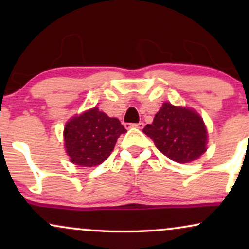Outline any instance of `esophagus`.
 Wrapping results in <instances>:
<instances>
[{"label": "esophagus", "instance_id": "1", "mask_svg": "<svg viewBox=\"0 0 249 249\" xmlns=\"http://www.w3.org/2000/svg\"><path fill=\"white\" fill-rule=\"evenodd\" d=\"M125 127H137V128H142L144 127V123L141 122L138 123V124H127V123H125Z\"/></svg>", "mask_w": 249, "mask_h": 249}]
</instances>
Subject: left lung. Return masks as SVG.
Returning <instances> with one entry per match:
<instances>
[{
  "label": "left lung",
  "mask_w": 249,
  "mask_h": 249,
  "mask_svg": "<svg viewBox=\"0 0 249 249\" xmlns=\"http://www.w3.org/2000/svg\"><path fill=\"white\" fill-rule=\"evenodd\" d=\"M142 132L171 160L186 164L207 150V130L198 112L188 107L164 103Z\"/></svg>",
  "instance_id": "8db88e82"
}]
</instances>
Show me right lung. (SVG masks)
<instances>
[{
  "instance_id": "obj_1",
  "label": "right lung",
  "mask_w": 249,
  "mask_h": 249,
  "mask_svg": "<svg viewBox=\"0 0 249 249\" xmlns=\"http://www.w3.org/2000/svg\"><path fill=\"white\" fill-rule=\"evenodd\" d=\"M125 132L119 119L92 107L65 124V151L70 161L78 166H97L110 156L118 137Z\"/></svg>"
}]
</instances>
